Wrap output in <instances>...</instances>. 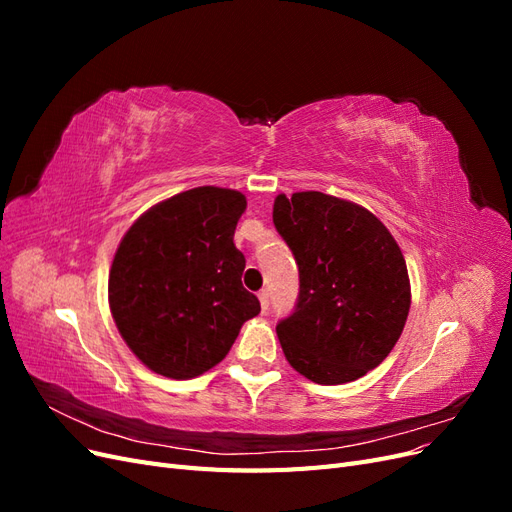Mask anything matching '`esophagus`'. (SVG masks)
Here are the masks:
<instances>
[{
	"label": "esophagus",
	"instance_id": "esophagus-1",
	"mask_svg": "<svg viewBox=\"0 0 512 512\" xmlns=\"http://www.w3.org/2000/svg\"><path fill=\"white\" fill-rule=\"evenodd\" d=\"M258 299H260L262 312L267 314V309H269V292H267V290H260V292H258Z\"/></svg>",
	"mask_w": 512,
	"mask_h": 512
}]
</instances>
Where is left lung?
Returning <instances> with one entry per match:
<instances>
[{
	"label": "left lung",
	"mask_w": 512,
	"mask_h": 512,
	"mask_svg": "<svg viewBox=\"0 0 512 512\" xmlns=\"http://www.w3.org/2000/svg\"><path fill=\"white\" fill-rule=\"evenodd\" d=\"M273 224L299 267L297 305L275 327L288 363L318 384L365 376L389 356L410 312L397 241L371 211L322 192L280 194Z\"/></svg>",
	"instance_id": "1"
}]
</instances>
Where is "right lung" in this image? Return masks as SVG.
Instances as JSON below:
<instances>
[{"instance_id": "add662e5", "label": "right lung", "mask_w": 512, "mask_h": 512, "mask_svg": "<svg viewBox=\"0 0 512 512\" xmlns=\"http://www.w3.org/2000/svg\"><path fill=\"white\" fill-rule=\"evenodd\" d=\"M245 207L241 192L203 185L153 205L123 235L108 303L123 342L156 374H205L260 314L232 241Z\"/></svg>"}]
</instances>
